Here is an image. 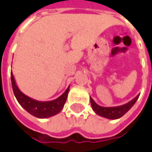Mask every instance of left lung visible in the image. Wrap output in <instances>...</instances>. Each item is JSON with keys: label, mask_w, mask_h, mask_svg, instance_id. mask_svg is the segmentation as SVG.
I'll use <instances>...</instances> for the list:
<instances>
[{"label": "left lung", "mask_w": 152, "mask_h": 152, "mask_svg": "<svg viewBox=\"0 0 152 152\" xmlns=\"http://www.w3.org/2000/svg\"><path fill=\"white\" fill-rule=\"evenodd\" d=\"M140 95H137L136 97H134L127 103L121 105V106H111V107H106V106H99L98 104H96L95 101L92 98H90L91 101V107L93 109V111L99 115L100 116L105 117L107 119L115 120L121 118L122 115H124L126 112H127L136 103L137 101V99L139 97Z\"/></svg>", "instance_id": "8db88e82"}]
</instances>
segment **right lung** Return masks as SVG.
<instances>
[{
	"label": "right lung",
	"instance_id": "add662e5",
	"mask_svg": "<svg viewBox=\"0 0 152 152\" xmlns=\"http://www.w3.org/2000/svg\"><path fill=\"white\" fill-rule=\"evenodd\" d=\"M11 79L13 92L17 102H19L20 105L31 115H34L37 118L44 119V118H48V117L58 114L63 109L66 101L67 99L70 86H68L67 89L65 91V92L61 96H60L58 98L52 101H48V102H41V101H37L30 97L20 91L17 85L15 83L12 72H11Z\"/></svg>",
	"mask_w": 152,
	"mask_h": 152
}]
</instances>
